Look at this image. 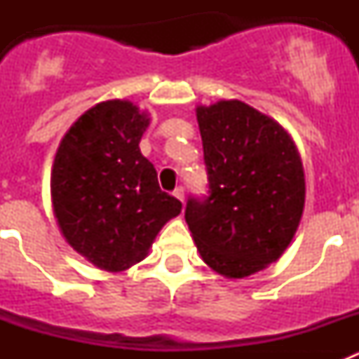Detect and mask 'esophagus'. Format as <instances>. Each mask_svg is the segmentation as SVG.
Returning a JSON list of instances; mask_svg holds the SVG:
<instances>
[{
	"instance_id": "obj_1",
	"label": "esophagus",
	"mask_w": 359,
	"mask_h": 359,
	"mask_svg": "<svg viewBox=\"0 0 359 359\" xmlns=\"http://www.w3.org/2000/svg\"><path fill=\"white\" fill-rule=\"evenodd\" d=\"M174 198H176V199H180V201H182L183 203V205H185V190H183L182 189V187H177V189L176 190H174Z\"/></svg>"
}]
</instances>
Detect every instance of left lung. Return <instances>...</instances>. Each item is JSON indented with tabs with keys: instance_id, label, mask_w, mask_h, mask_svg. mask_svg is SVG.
Wrapping results in <instances>:
<instances>
[{
	"instance_id": "obj_1",
	"label": "left lung",
	"mask_w": 359,
	"mask_h": 359,
	"mask_svg": "<svg viewBox=\"0 0 359 359\" xmlns=\"http://www.w3.org/2000/svg\"><path fill=\"white\" fill-rule=\"evenodd\" d=\"M208 172L205 199H189L187 224L215 273L244 278L286 252L306 203V176L290 133L241 100L196 107Z\"/></svg>"
}]
</instances>
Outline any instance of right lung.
Segmentation results:
<instances>
[{
    "instance_id": "obj_1",
    "label": "right lung",
    "mask_w": 359,
    "mask_h": 359,
    "mask_svg": "<svg viewBox=\"0 0 359 359\" xmlns=\"http://www.w3.org/2000/svg\"><path fill=\"white\" fill-rule=\"evenodd\" d=\"M149 122L131 100L100 102L73 122L53 160L50 192L59 230L109 273L144 261L158 231L182 212L138 147Z\"/></svg>"
}]
</instances>
